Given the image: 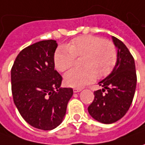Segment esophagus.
Here are the masks:
<instances>
[{
  "label": "esophagus",
  "instance_id": "esophagus-1",
  "mask_svg": "<svg viewBox=\"0 0 145 145\" xmlns=\"http://www.w3.org/2000/svg\"><path fill=\"white\" fill-rule=\"evenodd\" d=\"M81 90V89H80V88H74V89H73V92L74 93L80 92Z\"/></svg>",
  "mask_w": 145,
  "mask_h": 145
}]
</instances>
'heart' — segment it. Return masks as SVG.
Returning a JSON list of instances; mask_svg holds the SVG:
<instances>
[{
    "label": "heart",
    "mask_w": 145,
    "mask_h": 145,
    "mask_svg": "<svg viewBox=\"0 0 145 145\" xmlns=\"http://www.w3.org/2000/svg\"><path fill=\"white\" fill-rule=\"evenodd\" d=\"M117 49L108 39L93 35H82L71 40L67 47H59L54 55L56 68L64 72L72 68L76 57L82 56V68L73 69L64 75L67 86L81 88L91 83L97 77L108 75L117 61Z\"/></svg>",
    "instance_id": "heart-1"
}]
</instances>
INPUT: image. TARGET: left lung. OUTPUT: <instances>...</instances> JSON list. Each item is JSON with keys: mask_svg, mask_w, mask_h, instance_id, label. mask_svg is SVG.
Returning <instances> with one entry per match:
<instances>
[{"mask_svg": "<svg viewBox=\"0 0 145 145\" xmlns=\"http://www.w3.org/2000/svg\"><path fill=\"white\" fill-rule=\"evenodd\" d=\"M112 39L118 48L116 64L111 73L98 83L103 89L93 92L94 99L88 107L94 120L106 124L120 120L127 112L137 81L133 56L122 41L114 36Z\"/></svg>", "mask_w": 145, "mask_h": 145, "instance_id": "1", "label": "left lung"}]
</instances>
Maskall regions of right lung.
<instances>
[{
	"label": "right lung",
	"mask_w": 145,
	"mask_h": 145,
	"mask_svg": "<svg viewBox=\"0 0 145 145\" xmlns=\"http://www.w3.org/2000/svg\"><path fill=\"white\" fill-rule=\"evenodd\" d=\"M56 40H42L22 50L11 69L16 107L32 127L52 130L64 120L72 88H60L62 76L55 70Z\"/></svg>",
	"instance_id": "obj_1"
}]
</instances>
